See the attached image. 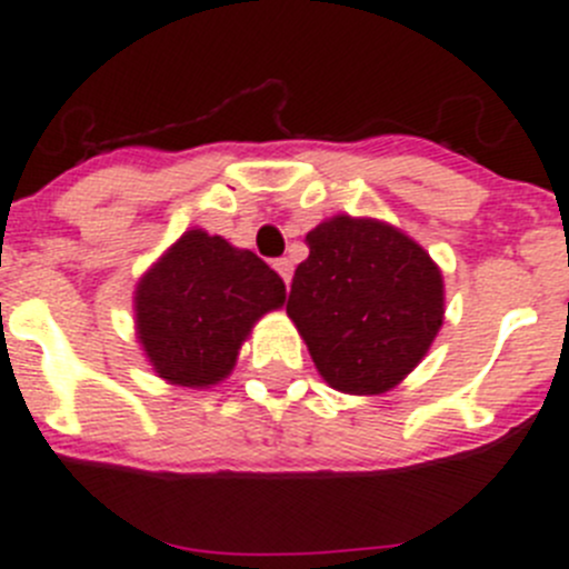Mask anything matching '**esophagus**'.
I'll return each mask as SVG.
<instances>
[{"mask_svg": "<svg viewBox=\"0 0 569 569\" xmlns=\"http://www.w3.org/2000/svg\"><path fill=\"white\" fill-rule=\"evenodd\" d=\"M273 268L279 270V276L284 279V284H290V279H293V262H290V259H276Z\"/></svg>", "mask_w": 569, "mask_h": 569, "instance_id": "34e87169", "label": "esophagus"}]
</instances>
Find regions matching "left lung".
<instances>
[{
    "label": "left lung",
    "mask_w": 569,
    "mask_h": 569,
    "mask_svg": "<svg viewBox=\"0 0 569 569\" xmlns=\"http://www.w3.org/2000/svg\"><path fill=\"white\" fill-rule=\"evenodd\" d=\"M307 248L288 316L312 363L338 392H389L440 332V268L398 228L347 213L312 228Z\"/></svg>",
    "instance_id": "obj_1"
}]
</instances>
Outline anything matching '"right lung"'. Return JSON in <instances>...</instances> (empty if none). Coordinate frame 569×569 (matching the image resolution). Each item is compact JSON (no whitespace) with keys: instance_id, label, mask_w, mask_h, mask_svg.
I'll return each mask as SVG.
<instances>
[{"instance_id":"obj_1","label":"right lung","mask_w":569,"mask_h":569,"mask_svg":"<svg viewBox=\"0 0 569 569\" xmlns=\"http://www.w3.org/2000/svg\"><path fill=\"white\" fill-rule=\"evenodd\" d=\"M284 305V281L257 253L186 231L134 290L138 341L169 383L202 389L233 369L264 312Z\"/></svg>"}]
</instances>
